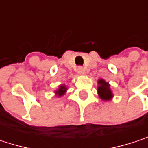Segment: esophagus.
Returning a JSON list of instances; mask_svg holds the SVG:
<instances>
[{
	"mask_svg": "<svg viewBox=\"0 0 148 148\" xmlns=\"http://www.w3.org/2000/svg\"><path fill=\"white\" fill-rule=\"evenodd\" d=\"M76 71H77V73L79 74V75H84L85 74V69L82 67H78Z\"/></svg>",
	"mask_w": 148,
	"mask_h": 148,
	"instance_id": "obj_1",
	"label": "esophagus"
}]
</instances>
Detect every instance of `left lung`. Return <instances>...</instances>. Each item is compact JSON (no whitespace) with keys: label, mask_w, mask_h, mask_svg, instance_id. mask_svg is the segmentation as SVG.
Listing matches in <instances>:
<instances>
[{"label":"left lung","mask_w":148,"mask_h":148,"mask_svg":"<svg viewBox=\"0 0 148 148\" xmlns=\"http://www.w3.org/2000/svg\"><path fill=\"white\" fill-rule=\"evenodd\" d=\"M98 94L103 101H110L114 97L110 89V85L103 79H99L98 80Z\"/></svg>","instance_id":"1"}]
</instances>
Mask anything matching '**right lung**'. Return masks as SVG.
<instances>
[{
  "label": "right lung",
  "mask_w": 148,
  "mask_h": 148,
  "mask_svg": "<svg viewBox=\"0 0 148 148\" xmlns=\"http://www.w3.org/2000/svg\"><path fill=\"white\" fill-rule=\"evenodd\" d=\"M67 90H68V87L66 85L62 84V85H60L58 86V88L55 91V93H56V96H57L58 98L63 96L66 92H67Z\"/></svg>",
  "instance_id": "obj_1"
}]
</instances>
